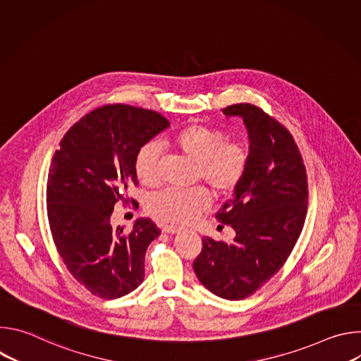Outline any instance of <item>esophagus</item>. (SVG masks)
Instances as JSON below:
<instances>
[{"label":"esophagus","mask_w":361,"mask_h":361,"mask_svg":"<svg viewBox=\"0 0 361 361\" xmlns=\"http://www.w3.org/2000/svg\"><path fill=\"white\" fill-rule=\"evenodd\" d=\"M163 231L167 233V234H177V233L181 231V228H180V227H176V226H166V227L163 228Z\"/></svg>","instance_id":"1"}]
</instances>
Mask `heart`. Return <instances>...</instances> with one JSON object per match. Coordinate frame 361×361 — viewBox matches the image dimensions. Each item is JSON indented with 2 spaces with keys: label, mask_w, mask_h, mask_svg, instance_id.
<instances>
[{
  "label": "heart",
  "mask_w": 361,
  "mask_h": 361,
  "mask_svg": "<svg viewBox=\"0 0 361 361\" xmlns=\"http://www.w3.org/2000/svg\"><path fill=\"white\" fill-rule=\"evenodd\" d=\"M174 145L185 157L198 164L201 178L217 194H231L243 181L248 156L243 145L227 142L226 135L205 126H188L174 137ZM160 148L156 142L142 144L134 157L137 178L147 185L159 180ZM210 205L204 188H167L148 198L147 210L166 223H188Z\"/></svg>",
  "instance_id": "obj_1"
}]
</instances>
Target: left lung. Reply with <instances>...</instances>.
<instances>
[{"label": "left lung", "mask_w": 361, "mask_h": 361, "mask_svg": "<svg viewBox=\"0 0 361 361\" xmlns=\"http://www.w3.org/2000/svg\"><path fill=\"white\" fill-rule=\"evenodd\" d=\"M223 113L243 118L248 134L245 176L216 214L235 237H204L192 269L213 294L241 300L266 284L294 248L307 214V174L291 134L262 109L244 102Z\"/></svg>", "instance_id": "obj_1"}]
</instances>
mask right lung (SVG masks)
<instances>
[{
	"instance_id": "right-lung-1",
	"label": "right lung",
	"mask_w": 361,
	"mask_h": 361,
	"mask_svg": "<svg viewBox=\"0 0 361 361\" xmlns=\"http://www.w3.org/2000/svg\"><path fill=\"white\" fill-rule=\"evenodd\" d=\"M170 127L156 111L114 104L75 123L53 157L47 214L64 264L90 293L106 300L134 291L144 280L147 247L161 231L149 219L113 228L114 205L138 185L137 149Z\"/></svg>"
}]
</instances>
